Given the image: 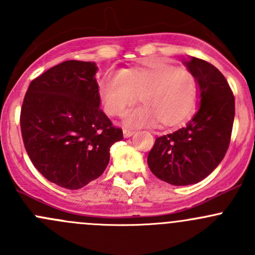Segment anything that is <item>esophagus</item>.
Returning <instances> with one entry per match:
<instances>
[{"instance_id":"1","label":"esophagus","mask_w":255,"mask_h":255,"mask_svg":"<svg viewBox=\"0 0 255 255\" xmlns=\"http://www.w3.org/2000/svg\"><path fill=\"white\" fill-rule=\"evenodd\" d=\"M133 134H134V130L133 129H129V128H125V129H123V137L125 138L132 137Z\"/></svg>"}]
</instances>
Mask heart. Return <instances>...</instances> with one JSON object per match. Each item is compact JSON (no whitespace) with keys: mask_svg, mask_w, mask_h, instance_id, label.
Segmentation results:
<instances>
[{"mask_svg":"<svg viewBox=\"0 0 255 255\" xmlns=\"http://www.w3.org/2000/svg\"><path fill=\"white\" fill-rule=\"evenodd\" d=\"M102 109L110 116H121L137 101L144 105L128 111L125 122L133 127H177L195 111L197 82L191 73L154 58L143 65L109 73L97 85Z\"/></svg>","mask_w":255,"mask_h":255,"instance_id":"b5f03b06","label":"heart"}]
</instances>
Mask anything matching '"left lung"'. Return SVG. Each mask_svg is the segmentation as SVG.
Here are the masks:
<instances>
[{"label":"left lung","instance_id":"1","mask_svg":"<svg viewBox=\"0 0 255 255\" xmlns=\"http://www.w3.org/2000/svg\"><path fill=\"white\" fill-rule=\"evenodd\" d=\"M182 63L196 79L199 110L184 128L156 138L146 160L154 175L175 186L197 184L217 168L235 121V97L222 73L194 56Z\"/></svg>","mask_w":255,"mask_h":255}]
</instances>
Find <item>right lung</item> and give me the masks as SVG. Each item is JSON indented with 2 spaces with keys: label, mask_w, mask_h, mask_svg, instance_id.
<instances>
[{
  "label": "right lung",
  "mask_w": 255,
  "mask_h": 255,
  "mask_svg": "<svg viewBox=\"0 0 255 255\" xmlns=\"http://www.w3.org/2000/svg\"><path fill=\"white\" fill-rule=\"evenodd\" d=\"M97 65L68 60L30 82L20 130L33 165L45 179L78 190L102 175L110 148L123 139L100 109Z\"/></svg>",
  "instance_id": "obj_1"
}]
</instances>
